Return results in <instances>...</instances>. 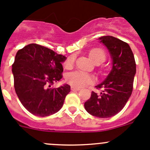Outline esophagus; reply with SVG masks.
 <instances>
[{
	"label": "esophagus",
	"instance_id": "esophagus-1",
	"mask_svg": "<svg viewBox=\"0 0 150 150\" xmlns=\"http://www.w3.org/2000/svg\"><path fill=\"white\" fill-rule=\"evenodd\" d=\"M71 90L72 91H79L80 88H79L74 87V86H71Z\"/></svg>",
	"mask_w": 150,
	"mask_h": 150
}]
</instances>
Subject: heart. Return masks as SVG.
<instances>
[{"mask_svg":"<svg viewBox=\"0 0 150 150\" xmlns=\"http://www.w3.org/2000/svg\"><path fill=\"white\" fill-rule=\"evenodd\" d=\"M88 55L91 59L95 63L103 62L106 59L105 51L103 48L99 47L92 48L89 51ZM74 62H75V57L73 56H70L66 59L64 67L67 69H70L73 67ZM65 79L68 84L76 88H81L87 85L91 84L94 81L93 77L81 71H75L68 73Z\"/></svg>","mask_w":150,"mask_h":150,"instance_id":"1","label":"heart"}]
</instances>
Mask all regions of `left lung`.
I'll list each match as a JSON object with an SVG mask.
<instances>
[{
	"label": "left lung",
	"instance_id": "obj_1",
	"mask_svg": "<svg viewBox=\"0 0 150 150\" xmlns=\"http://www.w3.org/2000/svg\"><path fill=\"white\" fill-rule=\"evenodd\" d=\"M112 59V69L105 80L95 86L100 93L92 91L84 104L89 114L101 118L112 117L125 107L133 91L136 62L129 45L112 36L99 38Z\"/></svg>",
	"mask_w": 150,
	"mask_h": 150
}]
</instances>
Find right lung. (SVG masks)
<instances>
[{
	"label": "right lung",
	"instance_id": "obj_1",
	"mask_svg": "<svg viewBox=\"0 0 150 150\" xmlns=\"http://www.w3.org/2000/svg\"><path fill=\"white\" fill-rule=\"evenodd\" d=\"M66 57L53 50L31 43L17 51L12 64L13 85L22 105L36 116L46 117L62 107L70 86L51 88L62 78Z\"/></svg>",
	"mask_w": 150,
	"mask_h": 150
}]
</instances>
